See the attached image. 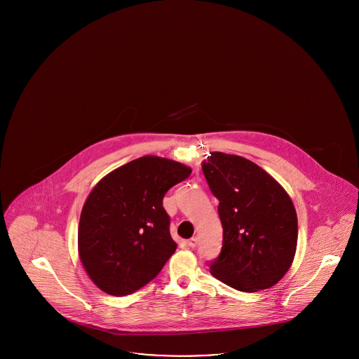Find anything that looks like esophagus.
<instances>
[{
    "instance_id": "obj_1",
    "label": "esophagus",
    "mask_w": 359,
    "mask_h": 359,
    "mask_svg": "<svg viewBox=\"0 0 359 359\" xmlns=\"http://www.w3.org/2000/svg\"><path fill=\"white\" fill-rule=\"evenodd\" d=\"M187 245L191 248V249L196 248V245H198V238H196V237H192V238L188 239Z\"/></svg>"
}]
</instances>
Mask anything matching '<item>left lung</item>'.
<instances>
[{"label":"left lung","mask_w":359,"mask_h":359,"mask_svg":"<svg viewBox=\"0 0 359 359\" xmlns=\"http://www.w3.org/2000/svg\"><path fill=\"white\" fill-rule=\"evenodd\" d=\"M202 171L219 201L222 250L210 272L241 292L277 284L288 272L297 245V215L287 191L253 161L212 152Z\"/></svg>","instance_id":"obj_1"}]
</instances>
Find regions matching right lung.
I'll list each match as a JSON object with an SVG mask.
<instances>
[{
	"label": "right lung",
	"mask_w": 359,
	"mask_h": 359,
	"mask_svg": "<svg viewBox=\"0 0 359 359\" xmlns=\"http://www.w3.org/2000/svg\"><path fill=\"white\" fill-rule=\"evenodd\" d=\"M191 168L142 156L106 175L82 208L78 250L93 283L125 296L152 281L176 250L163 198Z\"/></svg>",
	"instance_id": "1"
}]
</instances>
